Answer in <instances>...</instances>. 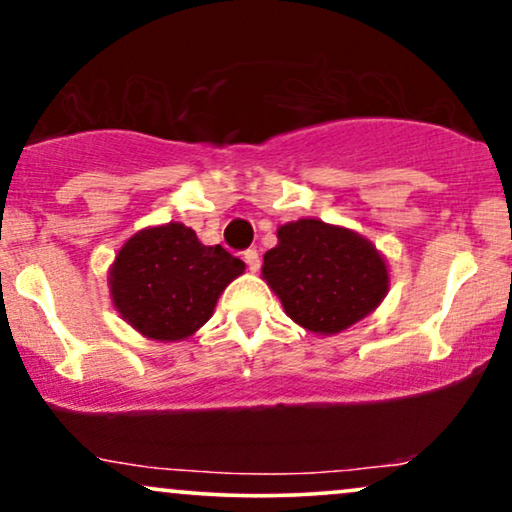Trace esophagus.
I'll return each instance as SVG.
<instances>
[{
	"label": "esophagus",
	"mask_w": 512,
	"mask_h": 512,
	"mask_svg": "<svg viewBox=\"0 0 512 512\" xmlns=\"http://www.w3.org/2000/svg\"><path fill=\"white\" fill-rule=\"evenodd\" d=\"M244 263L249 266L251 273H256V270L261 268V258H258V251L256 249H246L244 251Z\"/></svg>",
	"instance_id": "34e87169"
}]
</instances>
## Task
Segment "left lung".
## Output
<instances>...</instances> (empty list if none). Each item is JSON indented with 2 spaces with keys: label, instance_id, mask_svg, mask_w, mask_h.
Instances as JSON below:
<instances>
[{
  "label": "left lung",
  "instance_id": "1",
  "mask_svg": "<svg viewBox=\"0 0 512 512\" xmlns=\"http://www.w3.org/2000/svg\"><path fill=\"white\" fill-rule=\"evenodd\" d=\"M263 277L294 323L337 334L380 306L389 289L384 258L356 232L304 218L277 230Z\"/></svg>",
  "mask_w": 512,
  "mask_h": 512
}]
</instances>
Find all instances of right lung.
<instances>
[{"instance_id":"add662e5","label":"right lung","mask_w":512,"mask_h":512,"mask_svg":"<svg viewBox=\"0 0 512 512\" xmlns=\"http://www.w3.org/2000/svg\"><path fill=\"white\" fill-rule=\"evenodd\" d=\"M244 263L223 246H204L192 227L168 223L137 232L118 251L111 294L118 313L159 342H178L211 318Z\"/></svg>"}]
</instances>
